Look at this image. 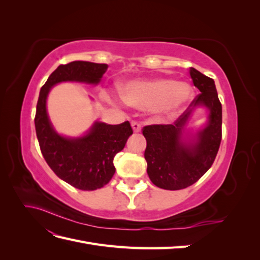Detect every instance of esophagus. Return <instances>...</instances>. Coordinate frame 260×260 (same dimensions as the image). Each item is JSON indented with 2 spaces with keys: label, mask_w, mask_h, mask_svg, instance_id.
<instances>
[{
  "label": "esophagus",
  "mask_w": 260,
  "mask_h": 260,
  "mask_svg": "<svg viewBox=\"0 0 260 260\" xmlns=\"http://www.w3.org/2000/svg\"><path fill=\"white\" fill-rule=\"evenodd\" d=\"M131 125H132V129L135 132H140L141 131V124L138 121H132Z\"/></svg>",
  "instance_id": "obj_1"
}]
</instances>
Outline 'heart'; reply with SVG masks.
Returning <instances> with one entry per match:
<instances>
[{"label":"heart","mask_w":260,"mask_h":260,"mask_svg":"<svg viewBox=\"0 0 260 260\" xmlns=\"http://www.w3.org/2000/svg\"><path fill=\"white\" fill-rule=\"evenodd\" d=\"M123 101L137 108H151L160 116L178 113L193 95L191 85L170 79L135 80L121 88Z\"/></svg>","instance_id":"b5f03b06"}]
</instances>
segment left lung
I'll return each mask as SVG.
<instances>
[{"instance_id":"8db88e82","label":"left lung","mask_w":260,"mask_h":260,"mask_svg":"<svg viewBox=\"0 0 260 260\" xmlns=\"http://www.w3.org/2000/svg\"><path fill=\"white\" fill-rule=\"evenodd\" d=\"M190 75L201 93L184 113L172 124H149L142 129L146 139L147 175L156 186L164 190H181L198 182L214 164L221 142L222 106L215 81L193 67ZM196 105L210 108V121L194 145L184 146L179 141L180 131Z\"/></svg>"}]
</instances>
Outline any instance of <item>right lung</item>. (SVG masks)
<instances>
[{"label":"right lung","instance_id":"right-lung-1","mask_svg":"<svg viewBox=\"0 0 260 260\" xmlns=\"http://www.w3.org/2000/svg\"><path fill=\"white\" fill-rule=\"evenodd\" d=\"M107 67L83 60L59 65L43 84L37 103L36 133L45 161L59 179L82 191L98 190L112 180L114 157L133 133L131 124L95 122L86 136L67 139L54 131L46 113V98L52 86L61 81L96 84Z\"/></svg>","mask_w":260,"mask_h":260}]
</instances>
